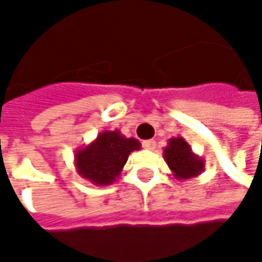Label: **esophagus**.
<instances>
[{
	"label": "esophagus",
	"instance_id": "esophagus-1",
	"mask_svg": "<svg viewBox=\"0 0 262 262\" xmlns=\"http://www.w3.org/2000/svg\"><path fill=\"white\" fill-rule=\"evenodd\" d=\"M143 148H146V150H154L156 148V142L154 140H144L143 142Z\"/></svg>",
	"mask_w": 262,
	"mask_h": 262
}]
</instances>
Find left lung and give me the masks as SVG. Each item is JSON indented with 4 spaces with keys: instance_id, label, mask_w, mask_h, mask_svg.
<instances>
[{
    "instance_id": "left-lung-1",
    "label": "left lung",
    "mask_w": 262,
    "mask_h": 262,
    "mask_svg": "<svg viewBox=\"0 0 262 262\" xmlns=\"http://www.w3.org/2000/svg\"><path fill=\"white\" fill-rule=\"evenodd\" d=\"M163 157L177 180H189L201 176L205 170V160L192 151L184 137H171L163 148Z\"/></svg>"
}]
</instances>
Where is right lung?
I'll return each mask as SVG.
<instances>
[{
    "label": "right lung",
    "mask_w": 262,
    "mask_h": 262,
    "mask_svg": "<svg viewBox=\"0 0 262 262\" xmlns=\"http://www.w3.org/2000/svg\"><path fill=\"white\" fill-rule=\"evenodd\" d=\"M140 147L135 137L123 136L119 130H103L91 143L75 150V171L94 185L106 187L120 176L129 154Z\"/></svg>",
    "instance_id": "add662e5"
}]
</instances>
